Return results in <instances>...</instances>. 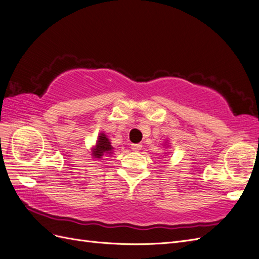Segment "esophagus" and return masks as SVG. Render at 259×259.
Instances as JSON below:
<instances>
[{"instance_id":"esophagus-1","label":"esophagus","mask_w":259,"mask_h":259,"mask_svg":"<svg viewBox=\"0 0 259 259\" xmlns=\"http://www.w3.org/2000/svg\"><path fill=\"white\" fill-rule=\"evenodd\" d=\"M142 145L140 144H133L132 145V150L133 151H139V150H142Z\"/></svg>"}]
</instances>
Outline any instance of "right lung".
<instances>
[{"instance_id": "obj_1", "label": "right lung", "mask_w": 259, "mask_h": 259, "mask_svg": "<svg viewBox=\"0 0 259 259\" xmlns=\"http://www.w3.org/2000/svg\"><path fill=\"white\" fill-rule=\"evenodd\" d=\"M112 150L113 147L111 146L110 140H109L105 133H100L97 139V143L92 150V155L95 159H101L105 154H112Z\"/></svg>"}]
</instances>
